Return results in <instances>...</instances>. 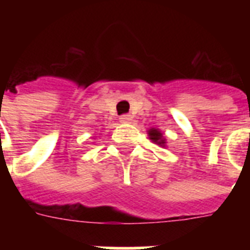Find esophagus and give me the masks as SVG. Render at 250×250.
Listing matches in <instances>:
<instances>
[{"mask_svg": "<svg viewBox=\"0 0 250 250\" xmlns=\"http://www.w3.org/2000/svg\"><path fill=\"white\" fill-rule=\"evenodd\" d=\"M119 121H121L122 123H129V122L132 121V115H129V114H125V115H122V117L119 118Z\"/></svg>", "mask_w": 250, "mask_h": 250, "instance_id": "34e87169", "label": "esophagus"}]
</instances>
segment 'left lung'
I'll list each match as a JSON object with an SVG mask.
<instances>
[{"mask_svg": "<svg viewBox=\"0 0 250 250\" xmlns=\"http://www.w3.org/2000/svg\"><path fill=\"white\" fill-rule=\"evenodd\" d=\"M148 136H149V139L153 141V143H156V144L161 145V146H162V145L165 146V144H166V140H165L164 133L161 132L158 128H150V129H149Z\"/></svg>", "mask_w": 250, "mask_h": 250, "instance_id": "1", "label": "left lung"}]
</instances>
